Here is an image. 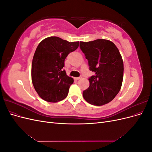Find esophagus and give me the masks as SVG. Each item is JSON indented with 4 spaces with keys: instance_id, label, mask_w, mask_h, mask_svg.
<instances>
[{
    "instance_id": "obj_1",
    "label": "esophagus",
    "mask_w": 152,
    "mask_h": 152,
    "mask_svg": "<svg viewBox=\"0 0 152 152\" xmlns=\"http://www.w3.org/2000/svg\"><path fill=\"white\" fill-rule=\"evenodd\" d=\"M80 79V77H75L74 78V79L75 80H79Z\"/></svg>"
}]
</instances>
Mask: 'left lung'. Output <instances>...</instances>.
<instances>
[{
    "mask_svg": "<svg viewBox=\"0 0 152 152\" xmlns=\"http://www.w3.org/2000/svg\"><path fill=\"white\" fill-rule=\"evenodd\" d=\"M80 48L88 60L89 70L94 73L89 79V87L82 94L84 99L96 106L108 103L122 84L124 63L118 49L105 39L80 42Z\"/></svg>",
    "mask_w": 152,
    "mask_h": 152,
    "instance_id": "left-lung-1",
    "label": "left lung"
}]
</instances>
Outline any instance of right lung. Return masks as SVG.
<instances>
[{"label":"right lung","mask_w":152,"mask_h":152,"mask_svg":"<svg viewBox=\"0 0 152 152\" xmlns=\"http://www.w3.org/2000/svg\"><path fill=\"white\" fill-rule=\"evenodd\" d=\"M79 42H70L58 37H49L39 43L31 65V80L40 97L56 103L65 99L73 79L63 68L68 54L75 50Z\"/></svg>","instance_id":"right-lung-1"}]
</instances>
